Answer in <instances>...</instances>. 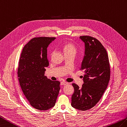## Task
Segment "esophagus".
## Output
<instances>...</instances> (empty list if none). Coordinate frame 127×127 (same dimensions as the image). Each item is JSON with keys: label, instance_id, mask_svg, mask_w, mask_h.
<instances>
[{"label": "esophagus", "instance_id": "1", "mask_svg": "<svg viewBox=\"0 0 127 127\" xmlns=\"http://www.w3.org/2000/svg\"><path fill=\"white\" fill-rule=\"evenodd\" d=\"M68 84V83L65 82V81H61V85H66Z\"/></svg>", "mask_w": 127, "mask_h": 127}]
</instances>
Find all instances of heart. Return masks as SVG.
Here are the masks:
<instances>
[{"instance_id": "heart-1", "label": "heart", "mask_w": 127, "mask_h": 127, "mask_svg": "<svg viewBox=\"0 0 127 127\" xmlns=\"http://www.w3.org/2000/svg\"><path fill=\"white\" fill-rule=\"evenodd\" d=\"M63 49L64 54H75L77 52V48L72 43L70 42H67L63 45Z\"/></svg>"}]
</instances>
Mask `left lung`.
<instances>
[{"instance_id": "obj_1", "label": "left lung", "mask_w": 127, "mask_h": 127, "mask_svg": "<svg viewBox=\"0 0 127 127\" xmlns=\"http://www.w3.org/2000/svg\"><path fill=\"white\" fill-rule=\"evenodd\" d=\"M85 44V54L80 69L84 71V84L80 88L72 84L74 91L71 105L85 111L96 105L108 87L110 68L108 53L102 43L89 36H80Z\"/></svg>"}]
</instances>
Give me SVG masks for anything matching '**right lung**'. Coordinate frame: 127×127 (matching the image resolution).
Here are the masks:
<instances>
[{
  "label": "right lung",
  "instance_id": "1",
  "mask_svg": "<svg viewBox=\"0 0 127 127\" xmlns=\"http://www.w3.org/2000/svg\"><path fill=\"white\" fill-rule=\"evenodd\" d=\"M55 37L32 39L24 47L18 68L19 84L30 105L39 110H47L55 105L60 82L44 75L49 66L47 47Z\"/></svg>",
  "mask_w": 127,
  "mask_h": 127
}]
</instances>
